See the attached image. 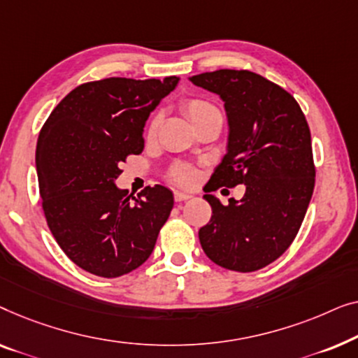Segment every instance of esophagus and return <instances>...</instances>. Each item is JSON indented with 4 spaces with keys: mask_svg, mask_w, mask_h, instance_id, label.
Here are the masks:
<instances>
[{
    "mask_svg": "<svg viewBox=\"0 0 358 358\" xmlns=\"http://www.w3.org/2000/svg\"><path fill=\"white\" fill-rule=\"evenodd\" d=\"M191 198V194L189 193H185V191H175V201H186V199H189Z\"/></svg>",
    "mask_w": 358,
    "mask_h": 358,
    "instance_id": "esophagus-1",
    "label": "esophagus"
}]
</instances>
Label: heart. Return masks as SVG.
I'll list each match as a JSON object with an SVG mask.
<instances>
[{
	"instance_id": "heart-1",
	"label": "heart",
	"mask_w": 358,
	"mask_h": 358,
	"mask_svg": "<svg viewBox=\"0 0 358 358\" xmlns=\"http://www.w3.org/2000/svg\"><path fill=\"white\" fill-rule=\"evenodd\" d=\"M181 107H183V112L186 117H188L189 122L193 123V127L194 124H198L199 122H203L204 118L210 117V115L219 113V110L215 108L213 103L203 99H188L181 103ZM159 124H160V117L157 115V117L150 120L148 127V138H154L159 129ZM196 177H198V175H196L194 170L189 167H178L172 173V180L177 181L178 185H185V186L193 185L196 181Z\"/></svg>"
}]
</instances>
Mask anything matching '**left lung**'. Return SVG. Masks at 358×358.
I'll list each match as a JSON object with an SVG mask.
<instances>
[{"mask_svg": "<svg viewBox=\"0 0 358 358\" xmlns=\"http://www.w3.org/2000/svg\"><path fill=\"white\" fill-rule=\"evenodd\" d=\"M189 80L217 94L227 115V152L208 193L245 185L243 198L229 206L204 194L213 217L199 229L201 246L225 269L258 271L289 248L308 209L315 188L308 123L287 90L256 73L219 69Z\"/></svg>", "mask_w": 358, "mask_h": 358, "instance_id": "1", "label": "left lung"}]
</instances>
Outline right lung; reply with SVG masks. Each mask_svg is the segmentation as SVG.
<instances>
[{
    "label": "right lung",
    "instance_id": "add662e5",
    "mask_svg": "<svg viewBox=\"0 0 358 358\" xmlns=\"http://www.w3.org/2000/svg\"><path fill=\"white\" fill-rule=\"evenodd\" d=\"M180 78H108L78 85L38 134L35 165L47 224L79 268L120 278L152 253L173 208L162 185L129 198L115 180L129 154L144 149V127Z\"/></svg>",
    "mask_w": 358,
    "mask_h": 358
}]
</instances>
